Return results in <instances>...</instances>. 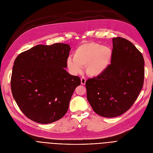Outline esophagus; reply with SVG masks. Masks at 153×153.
Instances as JSON below:
<instances>
[{
  "label": "esophagus",
  "mask_w": 153,
  "mask_h": 153,
  "mask_svg": "<svg viewBox=\"0 0 153 153\" xmlns=\"http://www.w3.org/2000/svg\"><path fill=\"white\" fill-rule=\"evenodd\" d=\"M81 84H82V85H85V84L86 79H85V77H82L81 78Z\"/></svg>",
  "instance_id": "obj_1"
}]
</instances>
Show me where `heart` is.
I'll list each match as a JSON object with an SVG mask.
<instances>
[{
    "label": "heart",
    "instance_id": "b5f03b06",
    "mask_svg": "<svg viewBox=\"0 0 153 153\" xmlns=\"http://www.w3.org/2000/svg\"><path fill=\"white\" fill-rule=\"evenodd\" d=\"M111 51L105 46L90 42L79 46L74 53V59L69 58L67 64L74 74L81 71L85 66L87 73L91 76L102 74L108 68L111 58Z\"/></svg>",
    "mask_w": 153,
    "mask_h": 153
}]
</instances>
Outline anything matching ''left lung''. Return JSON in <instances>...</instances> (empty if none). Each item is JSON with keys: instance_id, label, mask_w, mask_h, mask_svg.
<instances>
[{"instance_id": "8db88e82", "label": "left lung", "mask_w": 153, "mask_h": 153, "mask_svg": "<svg viewBox=\"0 0 153 153\" xmlns=\"http://www.w3.org/2000/svg\"><path fill=\"white\" fill-rule=\"evenodd\" d=\"M111 64L102 74L85 82L87 99L98 115L113 118L129 110L144 83V61L141 53L128 39H112Z\"/></svg>"}]
</instances>
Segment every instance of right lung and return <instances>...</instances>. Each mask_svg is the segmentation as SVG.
Here are the masks:
<instances>
[{
  "label": "right lung",
  "mask_w": 153,
  "mask_h": 153,
  "mask_svg": "<svg viewBox=\"0 0 153 153\" xmlns=\"http://www.w3.org/2000/svg\"><path fill=\"white\" fill-rule=\"evenodd\" d=\"M70 46L38 45L16 58L10 85L13 97L27 117L42 123L61 119L69 108L79 77L65 69Z\"/></svg>",
  "instance_id": "add662e5"
}]
</instances>
